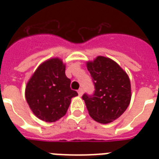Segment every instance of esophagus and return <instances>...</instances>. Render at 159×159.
Returning <instances> with one entry per match:
<instances>
[{"mask_svg": "<svg viewBox=\"0 0 159 159\" xmlns=\"http://www.w3.org/2000/svg\"><path fill=\"white\" fill-rule=\"evenodd\" d=\"M77 93H78V95H79L80 97H82V94H83V90H82V88H80V89L77 91Z\"/></svg>", "mask_w": 159, "mask_h": 159, "instance_id": "1", "label": "esophagus"}]
</instances>
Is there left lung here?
Masks as SVG:
<instances>
[{"label":"left lung","instance_id":"1","mask_svg":"<svg viewBox=\"0 0 159 159\" xmlns=\"http://www.w3.org/2000/svg\"><path fill=\"white\" fill-rule=\"evenodd\" d=\"M95 85L92 96L84 94L90 116L101 124H109L118 119L130 103V80L126 72L114 60L97 56L87 62Z\"/></svg>","mask_w":159,"mask_h":159}]
</instances>
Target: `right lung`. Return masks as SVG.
<instances>
[{"label": "right lung", "instance_id": "add662e5", "mask_svg": "<svg viewBox=\"0 0 159 159\" xmlns=\"http://www.w3.org/2000/svg\"><path fill=\"white\" fill-rule=\"evenodd\" d=\"M66 65L59 57L41 63L25 87V99L34 115L45 122H55L67 113L72 97L77 92L70 88L65 75Z\"/></svg>", "mask_w": 159, "mask_h": 159}]
</instances>
